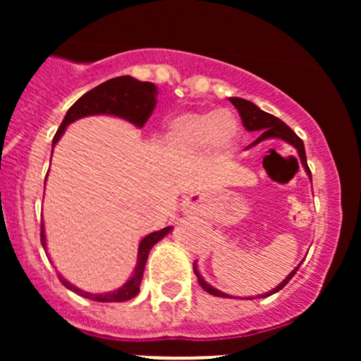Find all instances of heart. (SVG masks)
I'll return each instance as SVG.
<instances>
[{
  "label": "heart",
  "mask_w": 361,
  "mask_h": 361,
  "mask_svg": "<svg viewBox=\"0 0 361 361\" xmlns=\"http://www.w3.org/2000/svg\"><path fill=\"white\" fill-rule=\"evenodd\" d=\"M239 135L241 127L233 111H190L169 120L161 132V144L175 157L197 156L205 149L224 157L233 152Z\"/></svg>",
  "instance_id": "b5f03b06"
}]
</instances>
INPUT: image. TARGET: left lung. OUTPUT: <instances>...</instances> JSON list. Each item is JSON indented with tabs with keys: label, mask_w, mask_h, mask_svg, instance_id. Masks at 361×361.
I'll list each match as a JSON object with an SVG mask.
<instances>
[{
	"label": "left lung",
	"mask_w": 361,
	"mask_h": 361,
	"mask_svg": "<svg viewBox=\"0 0 361 361\" xmlns=\"http://www.w3.org/2000/svg\"><path fill=\"white\" fill-rule=\"evenodd\" d=\"M229 102L233 103L235 109H238L239 115H241V120H243L244 127H246V130L247 132H252V134L258 135V139H256L255 142H251L246 149L256 147L259 142H263V140H271V139L283 140V142L290 144V146L295 149L297 154H299V159H300L302 166H304L305 173H307V176H309V180H310V183H312V176H310V169L307 166V157H305L304 142H302V139L295 134V132L292 130V128L287 126V123L281 122L280 118L275 117V115L267 114V111L261 110L259 106H256L255 103L244 100V98L231 97ZM300 264H299V267H300ZM299 267H297L293 271H290L288 275H287V279L281 281L280 285H276V287L273 288V290H270V292L261 293V295H258V297H270L271 293H276V292H279V290L283 288L285 285H287L288 281H290V279H292V276L295 275V271L299 270ZM193 270H195V275H197V279H198V283H200V287L204 288L205 292H209L210 295L227 297V299H229V297H231L229 293H224V292H221V290L214 288L210 283H207V281L204 280V276H202L200 271H198L197 261H195V263H193ZM246 299H247V297H246ZM250 299H255V297H250Z\"/></svg>",
	"instance_id": "obj_1"
}]
</instances>
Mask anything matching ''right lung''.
I'll list each match as a JSON object with an SVG mask.
<instances>
[{"mask_svg":"<svg viewBox=\"0 0 361 361\" xmlns=\"http://www.w3.org/2000/svg\"><path fill=\"white\" fill-rule=\"evenodd\" d=\"M157 103V86L154 82L139 81L132 76H118L114 80H109L102 82L97 88L90 90L78 100L71 109L68 110L64 120H62L61 127L57 128L56 135L52 139V149L57 144V140L62 137L66 127L69 123L76 122L82 117H90V115H114V117L123 118L130 122L135 127H144L147 118L151 117L152 110H154ZM45 186V183H44ZM173 231V227H164V229L156 231V233L147 234L142 241L139 243L137 250V263H135L134 271H132L130 279H128L122 287L114 290V292L105 293H90L85 290L78 288L71 281H68L64 276L59 275L66 288L73 290L78 295L86 297V299L97 300V302H126L134 299L139 293L140 281H142L144 268H146V261L149 256V251L159 243L164 235H168ZM40 241H42L44 250L47 251V241H45V229L44 222L40 227Z\"/></svg>","mask_w":361,"mask_h":361,"instance_id":"1","label":"right lung"}]
</instances>
